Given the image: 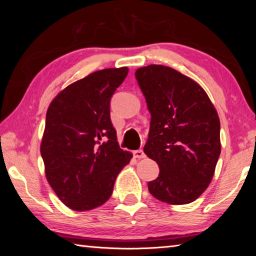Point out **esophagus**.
Here are the masks:
<instances>
[{"instance_id": "1", "label": "esophagus", "mask_w": 256, "mask_h": 256, "mask_svg": "<svg viewBox=\"0 0 256 256\" xmlns=\"http://www.w3.org/2000/svg\"><path fill=\"white\" fill-rule=\"evenodd\" d=\"M134 157L136 158H138V159H144V158H146V154L144 152V150H136L134 151Z\"/></svg>"}]
</instances>
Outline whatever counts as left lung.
Instances as JSON below:
<instances>
[{"label": "left lung", "instance_id": "1", "mask_svg": "<svg viewBox=\"0 0 256 256\" xmlns=\"http://www.w3.org/2000/svg\"><path fill=\"white\" fill-rule=\"evenodd\" d=\"M136 78L151 114L144 151L160 170L149 192L168 204L196 201L211 183L222 151L216 107L200 84L170 66H142Z\"/></svg>", "mask_w": 256, "mask_h": 256}]
</instances>
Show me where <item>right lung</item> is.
<instances>
[{
	"label": "right lung",
	"instance_id": "right-lung-1",
	"mask_svg": "<svg viewBox=\"0 0 256 256\" xmlns=\"http://www.w3.org/2000/svg\"><path fill=\"white\" fill-rule=\"evenodd\" d=\"M128 73L126 66L90 73L60 90L47 110L40 142L45 176L71 210L102 206L133 157L118 146L110 110L112 94Z\"/></svg>",
	"mask_w": 256,
	"mask_h": 256
}]
</instances>
